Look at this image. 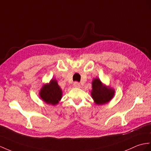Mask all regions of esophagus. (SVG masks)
Returning a JSON list of instances; mask_svg holds the SVG:
<instances>
[{
  "label": "esophagus",
  "instance_id": "obj_1",
  "mask_svg": "<svg viewBox=\"0 0 151 151\" xmlns=\"http://www.w3.org/2000/svg\"><path fill=\"white\" fill-rule=\"evenodd\" d=\"M73 86L76 87V88H80L81 84L78 82H74V83H73Z\"/></svg>",
  "mask_w": 151,
  "mask_h": 151
}]
</instances>
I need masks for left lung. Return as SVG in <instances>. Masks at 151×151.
I'll return each mask as SVG.
<instances>
[{
	"label": "left lung",
	"mask_w": 151,
	"mask_h": 151,
	"mask_svg": "<svg viewBox=\"0 0 151 151\" xmlns=\"http://www.w3.org/2000/svg\"><path fill=\"white\" fill-rule=\"evenodd\" d=\"M92 90L91 95L94 102L97 105L108 103L115 96V90L109 86H106L96 78L92 81Z\"/></svg>",
	"instance_id": "obj_1"
}]
</instances>
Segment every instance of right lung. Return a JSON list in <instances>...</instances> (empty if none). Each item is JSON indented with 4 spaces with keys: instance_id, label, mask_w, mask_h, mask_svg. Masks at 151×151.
<instances>
[{
    "instance_id": "1",
    "label": "right lung",
    "mask_w": 151,
    "mask_h": 151,
    "mask_svg": "<svg viewBox=\"0 0 151 151\" xmlns=\"http://www.w3.org/2000/svg\"><path fill=\"white\" fill-rule=\"evenodd\" d=\"M39 95L46 104L55 106L61 101L63 97V91L59 86L57 80L52 79L49 83L43 84L39 91Z\"/></svg>"
}]
</instances>
